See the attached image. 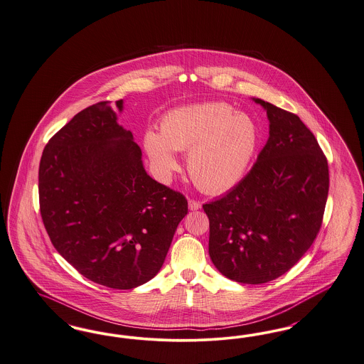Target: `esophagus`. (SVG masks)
<instances>
[{"label": "esophagus", "mask_w": 364, "mask_h": 364, "mask_svg": "<svg viewBox=\"0 0 364 364\" xmlns=\"http://www.w3.org/2000/svg\"><path fill=\"white\" fill-rule=\"evenodd\" d=\"M201 208V203L194 200V198H190L189 200V209L190 210H197Z\"/></svg>", "instance_id": "34e87169"}]
</instances>
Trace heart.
Instances as JSON below:
<instances>
[{"instance_id":"1","label":"heart","mask_w":364,"mask_h":364,"mask_svg":"<svg viewBox=\"0 0 364 364\" xmlns=\"http://www.w3.org/2000/svg\"><path fill=\"white\" fill-rule=\"evenodd\" d=\"M259 144L257 124L227 103H203L166 114L160 134L148 130L144 148L159 171L178 166L174 151H188V173L206 193L231 189L249 170Z\"/></svg>"}]
</instances>
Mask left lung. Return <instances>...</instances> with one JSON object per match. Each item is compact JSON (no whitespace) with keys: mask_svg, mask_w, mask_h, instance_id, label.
I'll return each instance as SVG.
<instances>
[{"mask_svg":"<svg viewBox=\"0 0 364 364\" xmlns=\"http://www.w3.org/2000/svg\"><path fill=\"white\" fill-rule=\"evenodd\" d=\"M269 139L246 176L204 204L209 255L225 277L268 283L292 268L322 225L329 167L316 136L289 111L262 99Z\"/></svg>","mask_w":364,"mask_h":364,"instance_id":"obj_1","label":"left lung"}]
</instances>
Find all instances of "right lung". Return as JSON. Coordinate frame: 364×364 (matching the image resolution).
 Returning <instances> with one entry per match:
<instances>
[{
    "instance_id": "add662e5",
    "label": "right lung",
    "mask_w": 364,
    "mask_h": 364,
    "mask_svg": "<svg viewBox=\"0 0 364 364\" xmlns=\"http://www.w3.org/2000/svg\"><path fill=\"white\" fill-rule=\"evenodd\" d=\"M115 106L122 111V99ZM112 109L92 105L50 139L39 206L53 246L80 274L132 289L158 274L188 200L146 174L140 146Z\"/></svg>"
}]
</instances>
